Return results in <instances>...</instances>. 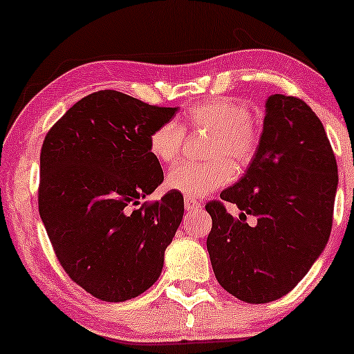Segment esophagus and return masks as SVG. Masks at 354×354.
Returning <instances> with one entry per match:
<instances>
[{"label": "esophagus", "mask_w": 354, "mask_h": 354, "mask_svg": "<svg viewBox=\"0 0 354 354\" xmlns=\"http://www.w3.org/2000/svg\"><path fill=\"white\" fill-rule=\"evenodd\" d=\"M183 203H185L187 211L200 209V207H201V203L200 201H195V200H193V198H188V196H185V200H183Z\"/></svg>", "instance_id": "obj_1"}]
</instances>
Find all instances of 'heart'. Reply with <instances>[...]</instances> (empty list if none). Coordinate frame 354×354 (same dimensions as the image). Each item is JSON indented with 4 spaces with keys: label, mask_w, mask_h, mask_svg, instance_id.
Masks as SVG:
<instances>
[{
    "label": "heart",
    "mask_w": 354,
    "mask_h": 354,
    "mask_svg": "<svg viewBox=\"0 0 354 354\" xmlns=\"http://www.w3.org/2000/svg\"><path fill=\"white\" fill-rule=\"evenodd\" d=\"M185 130L209 133L206 162H178L169 169L166 187L192 198H201L227 185L234 169L246 166L259 145V132L251 122L250 108L229 96H221L193 106L182 115V122L167 120L149 135V153L159 162L169 164L180 153Z\"/></svg>",
    "instance_id": "1"
}]
</instances>
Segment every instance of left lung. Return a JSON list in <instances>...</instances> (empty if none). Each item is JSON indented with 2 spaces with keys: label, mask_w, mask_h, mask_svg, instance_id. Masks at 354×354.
Here are the masks:
<instances>
[{
  "label": "left lung",
  "mask_w": 354,
  "mask_h": 354,
  "mask_svg": "<svg viewBox=\"0 0 354 354\" xmlns=\"http://www.w3.org/2000/svg\"><path fill=\"white\" fill-rule=\"evenodd\" d=\"M337 185V161L317 115L299 98L270 95L243 177L221 193L222 201L206 205V245L222 288L251 304L292 292L326 248ZM225 201L239 207V218L226 212Z\"/></svg>",
  "instance_id": "1"
}]
</instances>
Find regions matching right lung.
I'll use <instances>...</instances> for the list:
<instances>
[{
    "label": "right lung",
    "mask_w": 354,
    "mask_h": 354,
    "mask_svg": "<svg viewBox=\"0 0 354 354\" xmlns=\"http://www.w3.org/2000/svg\"><path fill=\"white\" fill-rule=\"evenodd\" d=\"M178 108H158L115 90L91 93L46 133L38 211L59 263L95 298L120 303L156 282L183 217L167 192L140 205L164 180L149 135Z\"/></svg>",
    "instance_id": "right-lung-1"
}]
</instances>
